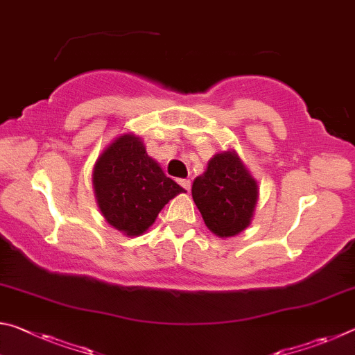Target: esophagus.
<instances>
[{
    "instance_id": "esophagus-1",
    "label": "esophagus",
    "mask_w": 355,
    "mask_h": 355,
    "mask_svg": "<svg viewBox=\"0 0 355 355\" xmlns=\"http://www.w3.org/2000/svg\"><path fill=\"white\" fill-rule=\"evenodd\" d=\"M178 183L182 184L186 191H189V189H191V180H189V178H182V180H178Z\"/></svg>"
}]
</instances>
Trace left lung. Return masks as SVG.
I'll list each match as a JSON object with an SVG mask.
<instances>
[{
	"label": "left lung",
	"instance_id": "left-lung-1",
	"mask_svg": "<svg viewBox=\"0 0 355 355\" xmlns=\"http://www.w3.org/2000/svg\"><path fill=\"white\" fill-rule=\"evenodd\" d=\"M192 199L209 232L232 238L250 225L258 184L235 150H225L216 153L207 171L194 180Z\"/></svg>",
	"mask_w": 355,
	"mask_h": 355
}]
</instances>
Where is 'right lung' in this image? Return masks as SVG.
Wrapping results in <instances>:
<instances>
[{
	"mask_svg": "<svg viewBox=\"0 0 355 355\" xmlns=\"http://www.w3.org/2000/svg\"><path fill=\"white\" fill-rule=\"evenodd\" d=\"M95 199L107 224L127 236H139L153 225L173 197L186 192L146 152L139 136H117L95 161Z\"/></svg>",
	"mask_w": 355,
	"mask_h": 355,
	"instance_id": "right-lung-1",
	"label": "right lung"
}]
</instances>
